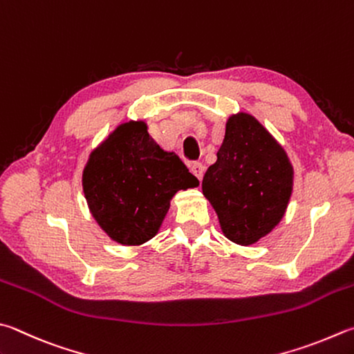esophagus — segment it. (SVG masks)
Here are the masks:
<instances>
[{"mask_svg": "<svg viewBox=\"0 0 354 354\" xmlns=\"http://www.w3.org/2000/svg\"><path fill=\"white\" fill-rule=\"evenodd\" d=\"M190 171L194 173V175L201 181L203 176H204V165L201 162H192L190 164Z\"/></svg>", "mask_w": 354, "mask_h": 354, "instance_id": "esophagus-1", "label": "esophagus"}]
</instances>
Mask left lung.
Returning <instances> with one entry per match:
<instances>
[{
  "mask_svg": "<svg viewBox=\"0 0 354 354\" xmlns=\"http://www.w3.org/2000/svg\"><path fill=\"white\" fill-rule=\"evenodd\" d=\"M294 170L286 151L254 115L232 114L216 162L203 179L223 234L241 246L268 235L283 218Z\"/></svg>",
  "mask_w": 354,
  "mask_h": 354,
  "instance_id": "1",
  "label": "left lung"
}]
</instances>
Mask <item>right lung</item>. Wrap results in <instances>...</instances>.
Listing matches in <instances>:
<instances>
[{
    "mask_svg": "<svg viewBox=\"0 0 354 354\" xmlns=\"http://www.w3.org/2000/svg\"><path fill=\"white\" fill-rule=\"evenodd\" d=\"M198 179L164 151L144 120L120 124L89 155L82 176L89 212L111 240L139 246L158 234L170 199Z\"/></svg>",
    "mask_w": 354,
    "mask_h": 354,
    "instance_id": "right-lung-1",
    "label": "right lung"
}]
</instances>
